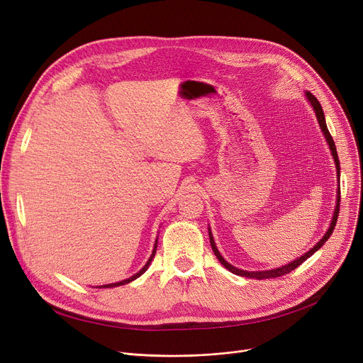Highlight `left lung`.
<instances>
[{"label":"left lung","mask_w":363,"mask_h":363,"mask_svg":"<svg viewBox=\"0 0 363 363\" xmlns=\"http://www.w3.org/2000/svg\"><path fill=\"white\" fill-rule=\"evenodd\" d=\"M306 97H308V100L311 101V104L313 106V110H315V113H316V118H318V122H319V126H320V129H322V132H323V135H325V138H327V141H328V144H330V150H331V152H333V156H334V160H335V167H337V172H338V177H340V160H338V155H337V148H335V144H334V140H333V137H331V133H330V130H328V128H327V123H325V116H323V111H322V106L319 104V101H318V99L315 97V95L312 94V92H306ZM338 194H340V189H338ZM338 213H340V196H337V206H335V212H334V216H333V222H331V225H330V228H328V231H327V234L322 237V240L313 247V249H311L308 253H304L301 257H298V259H296L294 262H291V263H289V264H285V266H282V268H277V269H271V271H262V272H249V271H242V269H238V268H235V266H233V264H230L228 263L222 256H220V253L218 252V249H216V244H215V241H213V237H212V234H211V231H208V237H211V245H212V249H213V253H215V256L218 257V260L225 266V268L230 271V272H233V274H235V275H240V277H247V278H256V279H269V278H278V277H282V275H287V274H290L291 271H294L296 268H298V266L306 260V259H309L316 250H319L320 247L325 244V241L331 237V234H333V231H334V228H335V223H337V219H338Z\"/></svg>","instance_id":"obj_1"}]
</instances>
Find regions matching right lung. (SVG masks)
Returning a JSON list of instances; mask_svg holds the SVG:
<instances>
[{"mask_svg": "<svg viewBox=\"0 0 363 363\" xmlns=\"http://www.w3.org/2000/svg\"><path fill=\"white\" fill-rule=\"evenodd\" d=\"M156 249H157V245H155V250H152V255H151V257L148 259V262L145 263V266L144 268L138 272V274H135L133 277H130V278H128V279H125V281H121V282H116V284H107V285H101L100 289H110V287H119V285H125V284H128V282H130V281H133V279H137L138 277H141L145 271H147V268L150 266V263H151V260H152V257H155V255H156Z\"/></svg>", "mask_w": 363, "mask_h": 363, "instance_id": "1", "label": "right lung"}]
</instances>
